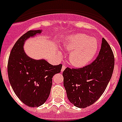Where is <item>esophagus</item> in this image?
Listing matches in <instances>:
<instances>
[{
	"label": "esophagus",
	"instance_id": "obj_1",
	"mask_svg": "<svg viewBox=\"0 0 122 122\" xmlns=\"http://www.w3.org/2000/svg\"><path fill=\"white\" fill-rule=\"evenodd\" d=\"M65 69H66V66H64V65H63V66H62V68H61V71H62V72H63Z\"/></svg>",
	"mask_w": 122,
	"mask_h": 122
}]
</instances>
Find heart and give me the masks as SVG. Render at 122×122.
<instances>
[{"label": "heart", "instance_id": "1", "mask_svg": "<svg viewBox=\"0 0 122 122\" xmlns=\"http://www.w3.org/2000/svg\"><path fill=\"white\" fill-rule=\"evenodd\" d=\"M64 48L68 51L69 61L75 67H83L94 58L99 49V43L95 38L77 33L69 35L66 39Z\"/></svg>", "mask_w": 122, "mask_h": 122}]
</instances>
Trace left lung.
<instances>
[{
	"label": "left lung",
	"mask_w": 122,
	"mask_h": 122,
	"mask_svg": "<svg viewBox=\"0 0 122 122\" xmlns=\"http://www.w3.org/2000/svg\"><path fill=\"white\" fill-rule=\"evenodd\" d=\"M114 56L103 38L99 55L93 63L79 69L67 67L63 71L64 86L71 104L86 108L101 97L113 73Z\"/></svg>",
	"instance_id": "obj_1"
}]
</instances>
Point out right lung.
I'll return each mask as SVG.
<instances>
[{
    "instance_id": "right-lung-1",
    "label": "right lung",
    "mask_w": 122,
    "mask_h": 122,
    "mask_svg": "<svg viewBox=\"0 0 122 122\" xmlns=\"http://www.w3.org/2000/svg\"><path fill=\"white\" fill-rule=\"evenodd\" d=\"M41 33L30 30L22 35L11 50L8 61L9 82L16 96L28 107L43 105L50 96L52 78L61 72L62 64L53 66L45 59H32L23 50L25 41Z\"/></svg>"
}]
</instances>
